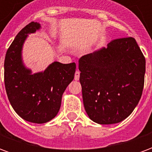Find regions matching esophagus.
<instances>
[{
	"label": "esophagus",
	"mask_w": 152,
	"mask_h": 152,
	"mask_svg": "<svg viewBox=\"0 0 152 152\" xmlns=\"http://www.w3.org/2000/svg\"><path fill=\"white\" fill-rule=\"evenodd\" d=\"M80 79V72L77 70L75 73V80H79Z\"/></svg>",
	"instance_id": "esophagus-1"
}]
</instances>
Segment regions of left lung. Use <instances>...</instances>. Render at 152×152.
<instances>
[{
	"instance_id": "left-lung-1",
	"label": "left lung",
	"mask_w": 152,
	"mask_h": 152,
	"mask_svg": "<svg viewBox=\"0 0 152 152\" xmlns=\"http://www.w3.org/2000/svg\"><path fill=\"white\" fill-rule=\"evenodd\" d=\"M84 107L90 120L116 124L133 112L144 86L146 60L133 37L111 41L79 59Z\"/></svg>"
}]
</instances>
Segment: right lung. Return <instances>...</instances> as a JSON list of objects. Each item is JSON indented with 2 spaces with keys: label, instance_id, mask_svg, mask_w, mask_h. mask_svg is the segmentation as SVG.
Instances as JSON below:
<instances>
[{
  "label": "right lung",
  "instance_id": "add662e5",
  "mask_svg": "<svg viewBox=\"0 0 152 152\" xmlns=\"http://www.w3.org/2000/svg\"><path fill=\"white\" fill-rule=\"evenodd\" d=\"M39 23L31 22L16 36L7 50L4 63L5 86L9 101L23 120L44 124L55 117L62 96L74 79L76 63L53 62L43 72L32 73L25 66L22 50L28 35L40 30Z\"/></svg>",
  "mask_w": 152,
  "mask_h": 152
}]
</instances>
